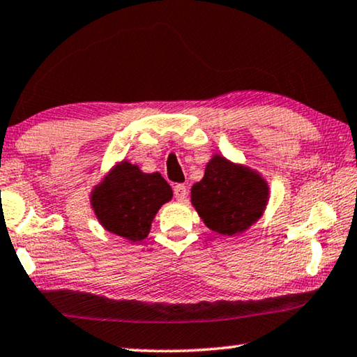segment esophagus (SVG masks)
<instances>
[{
  "instance_id": "34e87169",
  "label": "esophagus",
  "mask_w": 357,
  "mask_h": 357,
  "mask_svg": "<svg viewBox=\"0 0 357 357\" xmlns=\"http://www.w3.org/2000/svg\"><path fill=\"white\" fill-rule=\"evenodd\" d=\"M173 192H174V197H176L178 200H184L185 195H188V188H185L184 184H176L173 188Z\"/></svg>"
}]
</instances>
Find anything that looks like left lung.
Masks as SVG:
<instances>
[{
    "instance_id": "left-lung-1",
    "label": "left lung",
    "mask_w": 357,
    "mask_h": 357,
    "mask_svg": "<svg viewBox=\"0 0 357 357\" xmlns=\"http://www.w3.org/2000/svg\"><path fill=\"white\" fill-rule=\"evenodd\" d=\"M267 183L251 169L214 155L205 176L192 185V205L203 222L218 234L236 235L262 216L267 205Z\"/></svg>"
}]
</instances>
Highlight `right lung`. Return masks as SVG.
<instances>
[{"mask_svg":"<svg viewBox=\"0 0 357 357\" xmlns=\"http://www.w3.org/2000/svg\"><path fill=\"white\" fill-rule=\"evenodd\" d=\"M172 195V188L160 174L143 173L137 165L122 162L93 190L92 205L106 230L141 241L148 236L158 208Z\"/></svg>","mask_w":357,"mask_h":357,"instance_id":"1","label":"right lung"}]
</instances>
